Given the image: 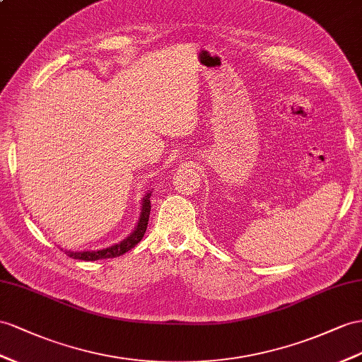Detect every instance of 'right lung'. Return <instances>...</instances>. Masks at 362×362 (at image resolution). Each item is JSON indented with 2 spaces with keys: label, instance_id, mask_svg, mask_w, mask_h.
Listing matches in <instances>:
<instances>
[{
  "label": "right lung",
  "instance_id": "right-lung-1",
  "mask_svg": "<svg viewBox=\"0 0 362 362\" xmlns=\"http://www.w3.org/2000/svg\"><path fill=\"white\" fill-rule=\"evenodd\" d=\"M151 192H148L146 196L142 200V211H141V217H139L137 225L134 230L129 234L122 242L113 245L105 249H99V251H82V252H66L69 257L75 258V260H84V262H96V260H105V258H115L120 257L122 254L128 252L129 249H133L139 242H141L146 226H148V220H150V211H151V202H150Z\"/></svg>",
  "mask_w": 362,
  "mask_h": 362
}]
</instances>
